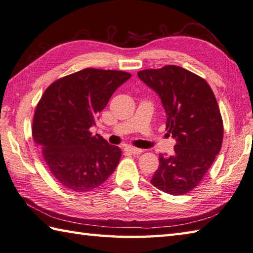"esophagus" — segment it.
<instances>
[{
    "label": "esophagus",
    "mask_w": 253,
    "mask_h": 253,
    "mask_svg": "<svg viewBox=\"0 0 253 253\" xmlns=\"http://www.w3.org/2000/svg\"><path fill=\"white\" fill-rule=\"evenodd\" d=\"M124 150H125L126 152L133 153V155H140V153L143 151L142 149H139V148H135L131 146H126L125 148H124Z\"/></svg>",
    "instance_id": "1"
}]
</instances>
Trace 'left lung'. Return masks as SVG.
I'll return each mask as SVG.
<instances>
[{"mask_svg": "<svg viewBox=\"0 0 253 253\" xmlns=\"http://www.w3.org/2000/svg\"><path fill=\"white\" fill-rule=\"evenodd\" d=\"M138 77L160 96L166 129L176 140L172 156H159L151 184L171 195L186 194L199 185L221 148L224 125L214 92L204 79L173 64L141 70Z\"/></svg>", "mask_w": 253, "mask_h": 253, "instance_id": "obj_1", "label": "left lung"}]
</instances>
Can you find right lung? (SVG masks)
Instances as JSON below:
<instances>
[{"label":"right lung","instance_id":"1","mask_svg":"<svg viewBox=\"0 0 253 253\" xmlns=\"http://www.w3.org/2000/svg\"><path fill=\"white\" fill-rule=\"evenodd\" d=\"M130 77L124 71L83 69L51 83L39 100L33 138L54 179L69 191L96 189L116 169L121 149L93 136L90 128Z\"/></svg>","mask_w":253,"mask_h":253}]
</instances>
